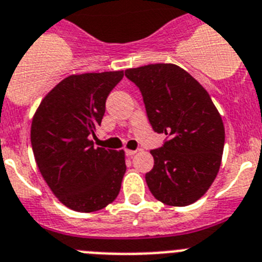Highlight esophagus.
Here are the masks:
<instances>
[{"mask_svg":"<svg viewBox=\"0 0 262 262\" xmlns=\"http://www.w3.org/2000/svg\"><path fill=\"white\" fill-rule=\"evenodd\" d=\"M124 152H126V156H128V158H131V156L135 155L136 151H134V149H126Z\"/></svg>","mask_w":262,"mask_h":262,"instance_id":"obj_1","label":"esophagus"}]
</instances>
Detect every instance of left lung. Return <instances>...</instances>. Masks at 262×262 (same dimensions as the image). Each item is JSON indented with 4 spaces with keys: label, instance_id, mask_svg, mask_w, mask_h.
Instances as JSON below:
<instances>
[{
    "label": "left lung",
    "instance_id": "left-lung-1",
    "mask_svg": "<svg viewBox=\"0 0 262 262\" xmlns=\"http://www.w3.org/2000/svg\"><path fill=\"white\" fill-rule=\"evenodd\" d=\"M124 74L142 93L154 131L167 135L160 148L151 149L149 191L172 207L195 203L221 164L225 131L217 108L204 87L176 64H147Z\"/></svg>",
    "mask_w": 262,
    "mask_h": 262
}]
</instances>
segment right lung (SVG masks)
Masks as SVG:
<instances>
[{
    "instance_id": "obj_1",
    "label": "right lung",
    "mask_w": 262,
    "mask_h": 262,
    "mask_svg": "<svg viewBox=\"0 0 262 262\" xmlns=\"http://www.w3.org/2000/svg\"><path fill=\"white\" fill-rule=\"evenodd\" d=\"M123 71L70 75L43 98L31 123V147L45 182L73 211H99L119 195L124 152L95 147L106 99Z\"/></svg>"
}]
</instances>
